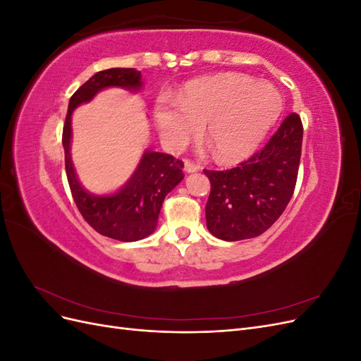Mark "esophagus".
Instances as JSON below:
<instances>
[{"label":"esophagus","mask_w":361,"mask_h":361,"mask_svg":"<svg viewBox=\"0 0 361 361\" xmlns=\"http://www.w3.org/2000/svg\"><path fill=\"white\" fill-rule=\"evenodd\" d=\"M183 169H185V171H187V173H195V171L200 170V167L197 166V164H194V162H191L188 159L183 161Z\"/></svg>","instance_id":"34e87169"}]
</instances>
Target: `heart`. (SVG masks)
Segmentation results:
<instances>
[{"label": "heart", "instance_id": "b5f03b06", "mask_svg": "<svg viewBox=\"0 0 361 361\" xmlns=\"http://www.w3.org/2000/svg\"><path fill=\"white\" fill-rule=\"evenodd\" d=\"M283 111L274 84L243 73H218L185 84L176 99L159 96L154 118L162 143L179 152L200 133L221 162L250 157L265 140Z\"/></svg>", "mask_w": 361, "mask_h": 361}]
</instances>
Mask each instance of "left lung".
I'll list each match as a JSON object with an SVG mask.
<instances>
[{
	"label": "left lung",
	"mask_w": 361,
	"mask_h": 361,
	"mask_svg": "<svg viewBox=\"0 0 361 361\" xmlns=\"http://www.w3.org/2000/svg\"><path fill=\"white\" fill-rule=\"evenodd\" d=\"M301 145V118L292 113L265 147L238 167L203 170L211 180L204 209L207 231L223 241H243L268 231L293 194Z\"/></svg>",
	"instance_id": "obj_1"
}]
</instances>
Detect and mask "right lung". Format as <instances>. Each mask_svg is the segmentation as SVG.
Segmentation results:
<instances>
[{"label": "right lung", "instance_id": "right-lung-1", "mask_svg": "<svg viewBox=\"0 0 361 361\" xmlns=\"http://www.w3.org/2000/svg\"><path fill=\"white\" fill-rule=\"evenodd\" d=\"M141 85V72L135 69L114 68L97 72L72 94L63 126L64 164L76 207L97 233L123 243L140 241L155 231L164 199L183 179V162L161 152L146 150L122 188L111 194H93L76 178L71 159V123L75 108L92 101L97 92L108 87L137 92Z\"/></svg>", "mask_w": 361, "mask_h": 361}]
</instances>
